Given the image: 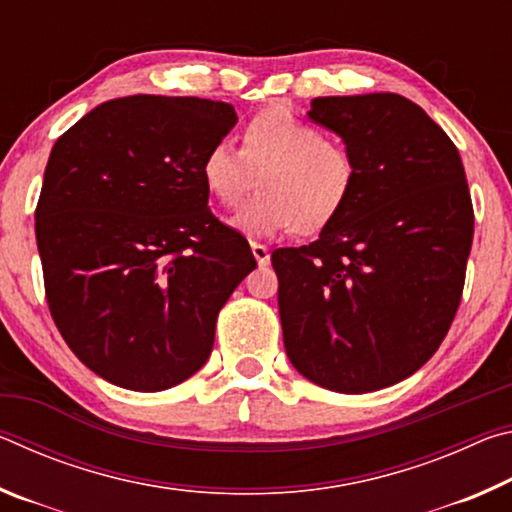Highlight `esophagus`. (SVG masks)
Returning a JSON list of instances; mask_svg holds the SVG:
<instances>
[{"mask_svg":"<svg viewBox=\"0 0 512 512\" xmlns=\"http://www.w3.org/2000/svg\"><path fill=\"white\" fill-rule=\"evenodd\" d=\"M250 250H253V257L257 259L259 266H268V262H271V253H268L264 244H250Z\"/></svg>","mask_w":512,"mask_h":512,"instance_id":"1","label":"esophagus"}]
</instances>
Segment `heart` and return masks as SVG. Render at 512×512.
<instances>
[{
    "mask_svg": "<svg viewBox=\"0 0 512 512\" xmlns=\"http://www.w3.org/2000/svg\"><path fill=\"white\" fill-rule=\"evenodd\" d=\"M205 187L225 207H237L253 189L232 225L246 237H273L296 230L316 235L348 205L357 183V162L341 142L289 108H268L248 121L241 151L216 142L205 153Z\"/></svg>",
    "mask_w": 512,
    "mask_h": 512,
    "instance_id": "1",
    "label": "heart"
}]
</instances>
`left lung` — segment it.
Returning <instances> with one entry per match:
<instances>
[{"label": "left lung", "mask_w": 512, "mask_h": 512, "mask_svg": "<svg viewBox=\"0 0 512 512\" xmlns=\"http://www.w3.org/2000/svg\"><path fill=\"white\" fill-rule=\"evenodd\" d=\"M307 117L341 137L357 183L314 244L271 255L284 348L329 391H379L420 370L456 316L474 235L465 169L400 94L318 97Z\"/></svg>", "instance_id": "1"}]
</instances>
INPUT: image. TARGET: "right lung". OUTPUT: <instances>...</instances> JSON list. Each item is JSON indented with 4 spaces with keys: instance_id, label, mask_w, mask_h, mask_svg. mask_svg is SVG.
<instances>
[{
    "instance_id": "1",
    "label": "right lung",
    "mask_w": 512,
    "mask_h": 512,
    "mask_svg": "<svg viewBox=\"0 0 512 512\" xmlns=\"http://www.w3.org/2000/svg\"><path fill=\"white\" fill-rule=\"evenodd\" d=\"M230 103L135 94L101 103L51 149L36 239L54 323L110 384L155 393L205 366L216 316L257 266L207 207L201 164Z\"/></svg>"
}]
</instances>
